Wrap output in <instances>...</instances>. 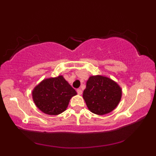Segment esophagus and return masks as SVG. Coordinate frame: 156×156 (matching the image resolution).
<instances>
[{
	"label": "esophagus",
	"instance_id": "34e87169",
	"mask_svg": "<svg viewBox=\"0 0 156 156\" xmlns=\"http://www.w3.org/2000/svg\"><path fill=\"white\" fill-rule=\"evenodd\" d=\"M76 92H77L79 95H82V90L81 89H78L77 90H76Z\"/></svg>",
	"mask_w": 156,
	"mask_h": 156
}]
</instances>
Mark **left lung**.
Segmentation results:
<instances>
[{
    "label": "left lung",
    "instance_id": "1",
    "mask_svg": "<svg viewBox=\"0 0 156 156\" xmlns=\"http://www.w3.org/2000/svg\"><path fill=\"white\" fill-rule=\"evenodd\" d=\"M122 96V89L116 82L107 76H89L83 92L89 110L97 115L112 112L118 106Z\"/></svg>",
    "mask_w": 156,
    "mask_h": 156
}]
</instances>
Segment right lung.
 <instances>
[{"label": "right lung", "instance_id": "obj_1", "mask_svg": "<svg viewBox=\"0 0 156 156\" xmlns=\"http://www.w3.org/2000/svg\"><path fill=\"white\" fill-rule=\"evenodd\" d=\"M76 92L62 75L44 79L33 89L32 96L36 106L44 114L58 115L67 109Z\"/></svg>", "mask_w": 156, "mask_h": 156}]
</instances>
